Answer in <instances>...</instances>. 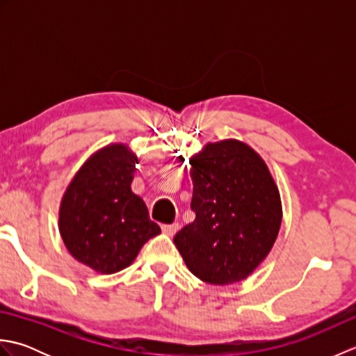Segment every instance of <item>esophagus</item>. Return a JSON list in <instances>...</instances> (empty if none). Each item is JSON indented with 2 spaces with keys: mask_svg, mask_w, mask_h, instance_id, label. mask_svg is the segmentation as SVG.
<instances>
[{
  "mask_svg": "<svg viewBox=\"0 0 356 356\" xmlns=\"http://www.w3.org/2000/svg\"><path fill=\"white\" fill-rule=\"evenodd\" d=\"M162 231L166 236H174L179 231V223H171V225H162Z\"/></svg>",
  "mask_w": 356,
  "mask_h": 356,
  "instance_id": "obj_1",
  "label": "esophagus"
}]
</instances>
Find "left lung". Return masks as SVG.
Instances as JSON below:
<instances>
[{"instance_id": "1", "label": "left lung", "mask_w": 356, "mask_h": 356, "mask_svg": "<svg viewBox=\"0 0 356 356\" xmlns=\"http://www.w3.org/2000/svg\"><path fill=\"white\" fill-rule=\"evenodd\" d=\"M190 163L195 218L176 234L174 245L202 282H241L275 243L278 188L263 159L236 139L208 143Z\"/></svg>"}]
</instances>
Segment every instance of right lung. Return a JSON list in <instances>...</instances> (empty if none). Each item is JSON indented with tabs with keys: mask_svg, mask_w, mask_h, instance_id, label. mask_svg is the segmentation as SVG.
<instances>
[{
	"mask_svg": "<svg viewBox=\"0 0 356 356\" xmlns=\"http://www.w3.org/2000/svg\"><path fill=\"white\" fill-rule=\"evenodd\" d=\"M138 157L124 143L97 151L81 166L59 208V232L69 252L101 274L130 266L161 228L131 191Z\"/></svg>",
	"mask_w": 356,
	"mask_h": 356,
	"instance_id": "add662e5",
	"label": "right lung"
}]
</instances>
